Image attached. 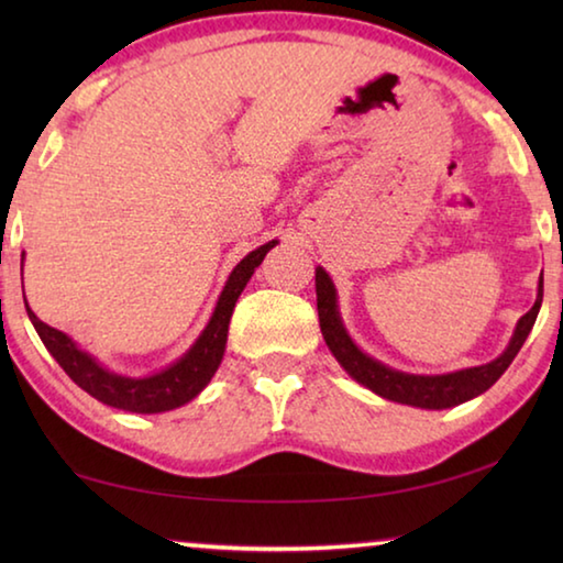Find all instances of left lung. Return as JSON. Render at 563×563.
Instances as JSON below:
<instances>
[{
    "label": "left lung",
    "mask_w": 563,
    "mask_h": 563,
    "mask_svg": "<svg viewBox=\"0 0 563 563\" xmlns=\"http://www.w3.org/2000/svg\"><path fill=\"white\" fill-rule=\"evenodd\" d=\"M316 292H318V318H320L322 338H325L330 352L340 362V367L345 369L355 383L365 385L367 389H373L375 395L393 399V402H399V405L422 407V409H446V407L462 405L466 399H474L476 395L487 393V389L497 383L504 373H507L511 360L517 357L523 340L529 338L533 322H537L541 300H544V275H539L537 300H533L527 316L519 318L507 350H504L497 360L487 362V365L456 369V373H446V375L402 373V369L387 367L385 362H379L375 357H369L367 352H362L355 345V340L350 338L345 322L340 318L335 283H332L328 271L320 268V265L316 268Z\"/></svg>",
    "instance_id": "8db88e82"
}]
</instances>
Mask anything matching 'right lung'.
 Here are the masks:
<instances>
[{"mask_svg":"<svg viewBox=\"0 0 563 563\" xmlns=\"http://www.w3.org/2000/svg\"><path fill=\"white\" fill-rule=\"evenodd\" d=\"M278 245V241H268L261 247H255L245 255V258L235 265L228 275L221 295H218L216 310L211 320L206 322L201 335L196 338L184 355L168 367L158 369L154 375L144 377H129L119 375L113 369L103 367L101 362L81 350L76 342L66 335V332L49 328L46 322L34 316L30 305H26V316H30L34 330L40 332L44 347L49 355L59 362L62 369L69 375L84 393H89L99 402L123 409V412L136 415H158L168 412V409L184 407L190 399L198 397L211 383L218 365H221L225 342H228V325H231V316L238 298H241L247 280L263 263L265 253Z\"/></svg>","mask_w":563,"mask_h":563,"instance_id":"add662e5","label":"right lung"}]
</instances>
